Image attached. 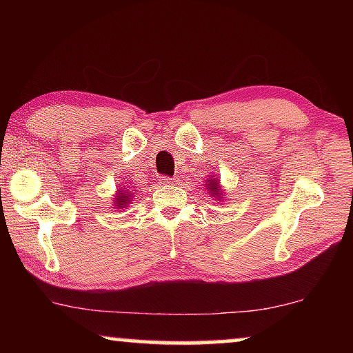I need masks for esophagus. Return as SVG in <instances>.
<instances>
[{
	"label": "esophagus",
	"instance_id": "1",
	"mask_svg": "<svg viewBox=\"0 0 353 353\" xmlns=\"http://www.w3.org/2000/svg\"><path fill=\"white\" fill-rule=\"evenodd\" d=\"M160 183H162L163 187H170V185L176 183V179L174 177H162L160 179Z\"/></svg>",
	"mask_w": 353,
	"mask_h": 353
}]
</instances>
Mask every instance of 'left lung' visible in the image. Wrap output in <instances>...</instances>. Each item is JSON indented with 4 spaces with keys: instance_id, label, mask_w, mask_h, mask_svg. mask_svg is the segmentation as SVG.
<instances>
[{
    "instance_id": "8db88e82",
    "label": "left lung",
    "mask_w": 353,
    "mask_h": 353,
    "mask_svg": "<svg viewBox=\"0 0 353 353\" xmlns=\"http://www.w3.org/2000/svg\"><path fill=\"white\" fill-rule=\"evenodd\" d=\"M208 176H210V174H208ZM204 185H205L207 193L210 194L213 199L223 202L224 196H225V190H223V187H221V182L218 181V174H213V176L208 177Z\"/></svg>"
}]
</instances>
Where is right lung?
<instances>
[{
  "label": "right lung",
  "instance_id": "add662e5",
  "mask_svg": "<svg viewBox=\"0 0 353 353\" xmlns=\"http://www.w3.org/2000/svg\"><path fill=\"white\" fill-rule=\"evenodd\" d=\"M135 198L134 196V191H130L128 188H123V185L117 190V193L113 194V207L117 208V210H124V208L129 207V204H132V201Z\"/></svg>",
  "mask_w": 353,
  "mask_h": 353
}]
</instances>
